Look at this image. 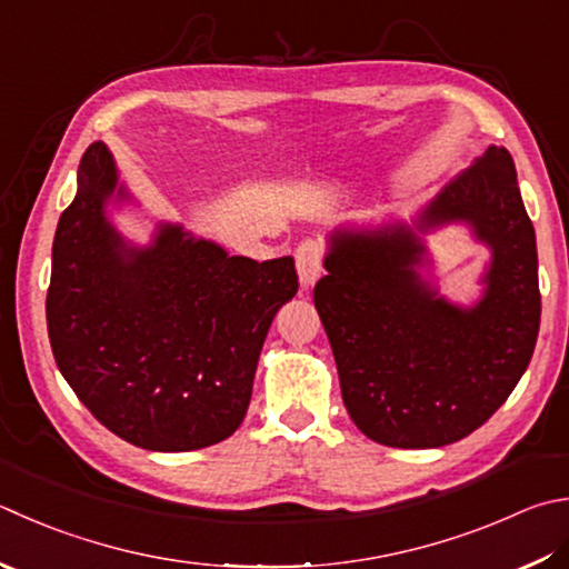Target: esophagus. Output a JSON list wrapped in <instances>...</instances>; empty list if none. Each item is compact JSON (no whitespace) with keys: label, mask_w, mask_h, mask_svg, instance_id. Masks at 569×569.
Returning a JSON list of instances; mask_svg holds the SVG:
<instances>
[{"label":"esophagus","mask_w":569,"mask_h":569,"mask_svg":"<svg viewBox=\"0 0 569 569\" xmlns=\"http://www.w3.org/2000/svg\"><path fill=\"white\" fill-rule=\"evenodd\" d=\"M297 272L302 287H312L321 277V262H325V248L317 240H305L297 248Z\"/></svg>","instance_id":"esophagus-1"}]
</instances>
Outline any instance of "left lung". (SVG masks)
Here are the masks:
<instances>
[{
    "label": "left lung",
    "instance_id": "left-lung-1",
    "mask_svg": "<svg viewBox=\"0 0 569 569\" xmlns=\"http://www.w3.org/2000/svg\"><path fill=\"white\" fill-rule=\"evenodd\" d=\"M453 220L473 224L492 250L473 309L448 305L416 274L423 248L403 224L339 230L315 287L341 399L381 446L460 441L506 403L532 359L538 248L506 148L490 146L421 216L426 228Z\"/></svg>",
    "mask_w": 569,
    "mask_h": 569
}]
</instances>
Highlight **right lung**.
<instances>
[{"label":"right lung","mask_w":569,"mask_h":569,"mask_svg":"<svg viewBox=\"0 0 569 569\" xmlns=\"http://www.w3.org/2000/svg\"><path fill=\"white\" fill-rule=\"evenodd\" d=\"M116 166L86 148L51 250L57 367L99 423L146 451H198L238 431L267 329L299 289L292 257L254 262L163 224L126 248L103 216Z\"/></svg>","instance_id":"obj_1"}]
</instances>
